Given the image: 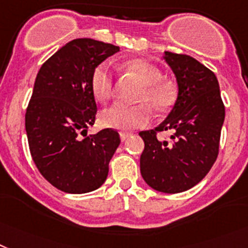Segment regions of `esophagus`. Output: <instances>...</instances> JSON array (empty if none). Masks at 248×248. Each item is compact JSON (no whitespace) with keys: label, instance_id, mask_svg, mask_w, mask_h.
Returning <instances> with one entry per match:
<instances>
[{"label":"esophagus","instance_id":"1","mask_svg":"<svg viewBox=\"0 0 248 248\" xmlns=\"http://www.w3.org/2000/svg\"><path fill=\"white\" fill-rule=\"evenodd\" d=\"M131 132H121L120 136H121V141H126L128 139V137L131 136Z\"/></svg>","mask_w":248,"mask_h":248}]
</instances>
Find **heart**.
Wrapping results in <instances>:
<instances>
[{
  "label": "heart",
  "instance_id": "b5f03b06",
  "mask_svg": "<svg viewBox=\"0 0 248 248\" xmlns=\"http://www.w3.org/2000/svg\"><path fill=\"white\" fill-rule=\"evenodd\" d=\"M124 68L143 83L137 95L136 106H124L121 103L106 108L101 113L103 126L120 131H131L145 127L151 122L153 112L168 111L175 102L176 92L171 83L163 80V74L157 66L143 59H131L124 63ZM92 92L98 101L106 102L113 92V73L108 63L95 66L91 78Z\"/></svg>",
  "mask_w": 248,
  "mask_h": 248
}]
</instances>
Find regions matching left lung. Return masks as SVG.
Listing matches in <instances>:
<instances>
[{"label": "left lung", "instance_id": "1", "mask_svg": "<svg viewBox=\"0 0 248 248\" xmlns=\"http://www.w3.org/2000/svg\"><path fill=\"white\" fill-rule=\"evenodd\" d=\"M178 83V97L168 117L155 130L141 131L145 149L140 170L149 186L175 194L198 184L213 166L219 149L224 106L217 77L194 58L164 53ZM171 130L170 141L155 132Z\"/></svg>", "mask_w": 248, "mask_h": 248}]
</instances>
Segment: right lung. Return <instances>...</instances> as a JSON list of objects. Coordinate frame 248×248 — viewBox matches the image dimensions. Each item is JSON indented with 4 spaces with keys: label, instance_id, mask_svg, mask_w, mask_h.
<instances>
[{
    "label": "right lung",
    "instance_id": "1",
    "mask_svg": "<svg viewBox=\"0 0 248 248\" xmlns=\"http://www.w3.org/2000/svg\"><path fill=\"white\" fill-rule=\"evenodd\" d=\"M120 47L93 39L66 43L41 65L29 102L25 128L41 175L59 190L83 194L98 189L120 145V135L106 128L87 135L97 105L91 78L94 68Z\"/></svg>",
    "mask_w": 248,
    "mask_h": 248
}]
</instances>
